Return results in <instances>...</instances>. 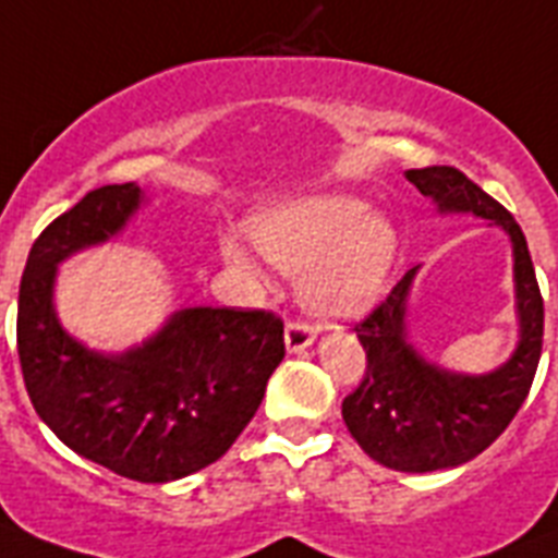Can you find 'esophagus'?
I'll use <instances>...</instances> for the list:
<instances>
[{"mask_svg":"<svg viewBox=\"0 0 558 558\" xmlns=\"http://www.w3.org/2000/svg\"><path fill=\"white\" fill-rule=\"evenodd\" d=\"M315 326H308L306 320H289L287 323V349L292 351V354H298V351H303L306 345L315 343Z\"/></svg>","mask_w":558,"mask_h":558,"instance_id":"34e87169","label":"esophagus"}]
</instances>
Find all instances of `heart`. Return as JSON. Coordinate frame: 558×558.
<instances>
[{"mask_svg":"<svg viewBox=\"0 0 558 558\" xmlns=\"http://www.w3.org/2000/svg\"><path fill=\"white\" fill-rule=\"evenodd\" d=\"M255 241L289 275H301V298L317 315L349 317L372 306L397 252L395 229L368 215L363 201L329 195L280 207L257 218ZM229 260L246 266L238 246Z\"/></svg>","mask_w":558,"mask_h":558,"instance_id":"b5f03b06","label":"heart"}]
</instances>
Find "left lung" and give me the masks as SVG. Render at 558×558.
I'll list each match as a JSON object with an SVG mask.
<instances>
[{
    "mask_svg": "<svg viewBox=\"0 0 558 558\" xmlns=\"http://www.w3.org/2000/svg\"><path fill=\"white\" fill-rule=\"evenodd\" d=\"M405 178L442 213H474L508 232L522 326L519 349L496 372L468 377L430 366L405 343V301L416 269L405 271L397 287L354 323L366 349V372L343 400L351 437L380 465L405 474H428L474 460L522 409L542 357L545 301L525 232L499 201L457 167H423L409 170Z\"/></svg>",
    "mask_w": 558,
    "mask_h": 558,
    "instance_id": "1",
    "label": "left lung"
}]
</instances>
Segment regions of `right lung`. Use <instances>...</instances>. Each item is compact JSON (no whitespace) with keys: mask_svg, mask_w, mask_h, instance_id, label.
Wrapping results in <instances>:
<instances>
[{"mask_svg":"<svg viewBox=\"0 0 558 558\" xmlns=\"http://www.w3.org/2000/svg\"><path fill=\"white\" fill-rule=\"evenodd\" d=\"M142 204L135 184L87 192L45 227L19 283L16 349L36 414L84 460L135 482H170L232 448L287 354L266 308H184L138 349L105 357L59 326L56 266L116 235Z\"/></svg>","mask_w":558,"mask_h":558,"instance_id":"right-lung-1","label":"right lung"}]
</instances>
